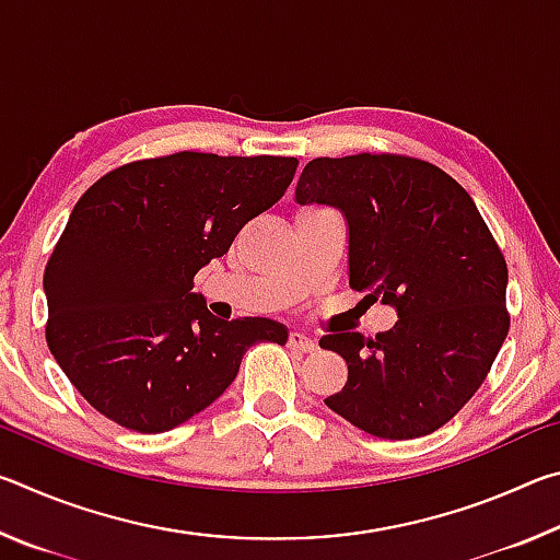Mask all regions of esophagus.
I'll list each match as a JSON object with an SVG mask.
<instances>
[{"label": "esophagus", "mask_w": 560, "mask_h": 560, "mask_svg": "<svg viewBox=\"0 0 560 560\" xmlns=\"http://www.w3.org/2000/svg\"><path fill=\"white\" fill-rule=\"evenodd\" d=\"M289 348L301 350V353H311V350L316 348V343L308 336L299 334V330H291V334H289Z\"/></svg>", "instance_id": "obj_1"}]
</instances>
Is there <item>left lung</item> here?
Segmentation results:
<instances>
[{
    "instance_id": "obj_1",
    "label": "left lung",
    "mask_w": 560,
    "mask_h": 560,
    "mask_svg": "<svg viewBox=\"0 0 560 560\" xmlns=\"http://www.w3.org/2000/svg\"><path fill=\"white\" fill-rule=\"evenodd\" d=\"M296 202L346 214L350 289L397 311L375 338H320L348 365L326 405L383 440L440 430L479 390L509 334V269L477 205L438 165L393 153L311 160Z\"/></svg>"
}]
</instances>
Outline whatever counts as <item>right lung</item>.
I'll return each mask as SVG.
<instances>
[{"label": "right lung", "mask_w": 560, "mask_h": 560, "mask_svg": "<svg viewBox=\"0 0 560 560\" xmlns=\"http://www.w3.org/2000/svg\"><path fill=\"white\" fill-rule=\"evenodd\" d=\"M296 158L183 153L136 160L93 183L44 271L46 343L66 377L120 428L165 432L212 405L269 318H214L195 273L277 205Z\"/></svg>", "instance_id": "add662e5"}]
</instances>
